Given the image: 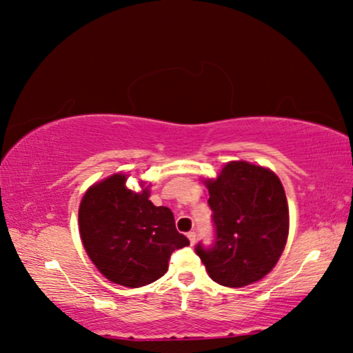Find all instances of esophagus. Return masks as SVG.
I'll use <instances>...</instances> for the list:
<instances>
[{"instance_id":"34e87169","label":"esophagus","mask_w":353,"mask_h":353,"mask_svg":"<svg viewBox=\"0 0 353 353\" xmlns=\"http://www.w3.org/2000/svg\"><path fill=\"white\" fill-rule=\"evenodd\" d=\"M187 238H188V241H190V244L193 245L194 241H196V233H194V231H188Z\"/></svg>"}]
</instances>
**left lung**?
Instances as JSON below:
<instances>
[{"mask_svg":"<svg viewBox=\"0 0 353 353\" xmlns=\"http://www.w3.org/2000/svg\"><path fill=\"white\" fill-rule=\"evenodd\" d=\"M214 243L194 252L220 285L245 287L265 277L281 259L288 236V206L270 170L233 161L208 181Z\"/></svg>","mask_w":353,"mask_h":353,"instance_id":"obj_1","label":"left lung"}]
</instances>
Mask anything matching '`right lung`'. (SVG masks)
<instances>
[{
  "label": "right lung",
  "instance_id": "1",
  "mask_svg": "<svg viewBox=\"0 0 353 353\" xmlns=\"http://www.w3.org/2000/svg\"><path fill=\"white\" fill-rule=\"evenodd\" d=\"M123 174L94 183L79 208V230L93 265L110 282L138 288L168 271L171 254L188 245L170 208L154 206L149 192H131Z\"/></svg>",
  "mask_w": 353,
  "mask_h": 353
}]
</instances>
